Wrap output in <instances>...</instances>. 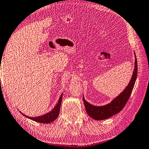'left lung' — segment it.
<instances>
[{"label":"left lung","instance_id":"8db88e82","mask_svg":"<svg viewBox=\"0 0 149 149\" xmlns=\"http://www.w3.org/2000/svg\"><path fill=\"white\" fill-rule=\"evenodd\" d=\"M137 61L135 56V69L130 84H128L124 91L118 97L113 100L110 104L102 106V107H95V106L90 104L89 102H87L85 100L84 97H83L87 114L90 117H91L93 119L96 120H102L109 118L110 117L112 116L113 115L116 114L117 113L120 112L125 107L127 100L130 99L133 87H134L136 79H137Z\"/></svg>","mask_w":149,"mask_h":149}]
</instances>
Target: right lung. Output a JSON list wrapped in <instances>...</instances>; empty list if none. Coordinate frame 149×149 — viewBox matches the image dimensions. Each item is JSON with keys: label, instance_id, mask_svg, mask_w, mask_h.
<instances>
[{"label": "right lung", "instance_id": "add662e5", "mask_svg": "<svg viewBox=\"0 0 149 149\" xmlns=\"http://www.w3.org/2000/svg\"><path fill=\"white\" fill-rule=\"evenodd\" d=\"M62 94L60 96V99L58 100V102L57 104L56 107L54 108V109L52 111H50L49 113H47L46 114H44L41 116L38 117H29L27 116L25 114H23L24 116L26 118H28L29 119L35 121V122H39V123H51L56 119V118L58 116L59 112H60V105H61L62 102Z\"/></svg>", "mask_w": 149, "mask_h": 149}]
</instances>
